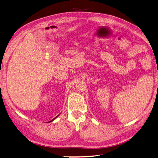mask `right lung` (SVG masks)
Segmentation results:
<instances>
[{
    "mask_svg": "<svg viewBox=\"0 0 158 158\" xmlns=\"http://www.w3.org/2000/svg\"><path fill=\"white\" fill-rule=\"evenodd\" d=\"M58 115H59V114H58ZM58 116H56V117H55V118H53V119H52V120H50V121H49V122H48V123H50V122H52V121H53V120H54V119H56V118H57V117H58Z\"/></svg>",
    "mask_w": 158,
    "mask_h": 158,
    "instance_id": "right-lung-1",
    "label": "right lung"
}]
</instances>
